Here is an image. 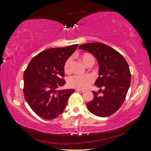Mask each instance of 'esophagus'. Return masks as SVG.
Masks as SVG:
<instances>
[{"instance_id":"1","label":"esophagus","mask_w":151,"mask_h":151,"mask_svg":"<svg viewBox=\"0 0 151 151\" xmlns=\"http://www.w3.org/2000/svg\"><path fill=\"white\" fill-rule=\"evenodd\" d=\"M76 91H77V92L81 93H84V91H83V90H81V89H76Z\"/></svg>"}]
</instances>
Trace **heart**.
Listing matches in <instances>:
<instances>
[{
  "label": "heart",
  "mask_w": 151,
  "mask_h": 151,
  "mask_svg": "<svg viewBox=\"0 0 151 151\" xmlns=\"http://www.w3.org/2000/svg\"><path fill=\"white\" fill-rule=\"evenodd\" d=\"M91 59H93V57L89 54L86 53L84 54L82 56V60H83L84 64L86 65L89 62ZM72 62V58L69 57L64 64V71L66 73L70 72L71 70V64ZM93 81V77L90 76H81V75H74L70 76L69 78L68 79V85L69 86L70 88H77L80 89H84L88 88L90 85V84L92 83Z\"/></svg>",
  "instance_id": "1"
}]
</instances>
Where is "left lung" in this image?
Segmentation results:
<instances>
[{
  "label": "left lung",
  "instance_id": "8db88e82",
  "mask_svg": "<svg viewBox=\"0 0 151 151\" xmlns=\"http://www.w3.org/2000/svg\"><path fill=\"white\" fill-rule=\"evenodd\" d=\"M78 49L89 52L96 58L99 76L94 84L103 89L98 91H102L101 95L93 91L94 98L87 103V107L96 116H110L121 107L129 89L131 74L129 65L120 53L104 43H85Z\"/></svg>",
  "mask_w": 151,
  "mask_h": 151
}]
</instances>
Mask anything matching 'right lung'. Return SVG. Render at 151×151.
Masks as SVG:
<instances>
[{
	"label": "right lung",
	"instance_id": "right-lung-1",
	"mask_svg": "<svg viewBox=\"0 0 151 151\" xmlns=\"http://www.w3.org/2000/svg\"><path fill=\"white\" fill-rule=\"evenodd\" d=\"M78 45L43 50L31 59L24 72L26 101L36 115L52 120L64 111L74 89L58 90L65 84L64 64Z\"/></svg>",
	"mask_w": 151,
	"mask_h": 151
}]
</instances>
